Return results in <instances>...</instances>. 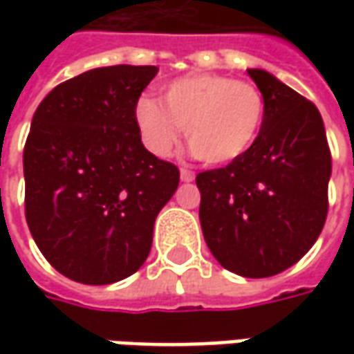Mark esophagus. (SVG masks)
<instances>
[{"instance_id": "esophagus-1", "label": "esophagus", "mask_w": 354, "mask_h": 354, "mask_svg": "<svg viewBox=\"0 0 354 354\" xmlns=\"http://www.w3.org/2000/svg\"><path fill=\"white\" fill-rule=\"evenodd\" d=\"M181 181L183 183H191V181H195V173L191 169H181Z\"/></svg>"}]
</instances>
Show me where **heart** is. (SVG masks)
Listing matches in <instances>:
<instances>
[{
  "instance_id": "1",
  "label": "heart",
  "mask_w": 354,
  "mask_h": 354,
  "mask_svg": "<svg viewBox=\"0 0 354 354\" xmlns=\"http://www.w3.org/2000/svg\"><path fill=\"white\" fill-rule=\"evenodd\" d=\"M264 116L266 100L254 84L214 73L173 80L163 92V104L149 96L136 104L138 128L156 156L173 153L185 129L193 156L209 165L244 156Z\"/></svg>"
}]
</instances>
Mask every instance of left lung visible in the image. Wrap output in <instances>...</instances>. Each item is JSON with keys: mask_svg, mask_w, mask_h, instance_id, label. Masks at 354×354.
Instances as JSON below:
<instances>
[{"mask_svg": "<svg viewBox=\"0 0 354 354\" xmlns=\"http://www.w3.org/2000/svg\"><path fill=\"white\" fill-rule=\"evenodd\" d=\"M266 100L252 147L197 175L203 236L218 264L270 278L299 262L327 218L331 151L319 110L262 68H248Z\"/></svg>", "mask_w": 354, "mask_h": 354, "instance_id": "8db88e82", "label": "left lung"}]
</instances>
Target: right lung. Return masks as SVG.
<instances>
[{
  "label": "right lung",
  "instance_id": "right-lung-1",
  "mask_svg": "<svg viewBox=\"0 0 354 354\" xmlns=\"http://www.w3.org/2000/svg\"><path fill=\"white\" fill-rule=\"evenodd\" d=\"M157 66L92 68L48 92L23 151L25 218L62 276L106 286L136 274L179 169L149 153L136 104Z\"/></svg>",
  "mask_w": 354,
  "mask_h": 354
}]
</instances>
